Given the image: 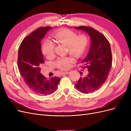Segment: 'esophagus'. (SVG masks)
Instances as JSON below:
<instances>
[{
	"mask_svg": "<svg viewBox=\"0 0 131 131\" xmlns=\"http://www.w3.org/2000/svg\"><path fill=\"white\" fill-rule=\"evenodd\" d=\"M69 73V71H65V72H62V74H67Z\"/></svg>",
	"mask_w": 131,
	"mask_h": 131,
	"instance_id": "1",
	"label": "esophagus"
}]
</instances>
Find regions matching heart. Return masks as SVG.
<instances>
[{"mask_svg":"<svg viewBox=\"0 0 131 131\" xmlns=\"http://www.w3.org/2000/svg\"><path fill=\"white\" fill-rule=\"evenodd\" d=\"M53 37L58 42L66 46L67 52L77 57L82 56L87 45L88 40L85 35H77L69 29H63L55 32ZM54 47L55 45L52 41L45 40L41 45L42 53L46 58L50 59L54 57ZM74 61V58L71 56L60 57L57 58L55 65L59 69L66 70L70 68Z\"/></svg>","mask_w":131,"mask_h":131,"instance_id":"1","label":"heart"}]
</instances>
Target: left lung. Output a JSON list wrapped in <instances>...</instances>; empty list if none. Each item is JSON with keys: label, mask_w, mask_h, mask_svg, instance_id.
I'll list each match as a JSON object with an SVG mask.
<instances>
[{"label": "left lung", "mask_w": 131, "mask_h": 131, "mask_svg": "<svg viewBox=\"0 0 131 131\" xmlns=\"http://www.w3.org/2000/svg\"><path fill=\"white\" fill-rule=\"evenodd\" d=\"M75 29L85 31L91 41L88 54L81 62L84 68H88L89 73L85 77L80 78L75 86L82 93H92L97 90L107 79L112 61L111 45L106 37L93 28L81 26ZM79 72L82 75V72Z\"/></svg>", "instance_id": "1"}]
</instances>
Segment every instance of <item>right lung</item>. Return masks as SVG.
<instances>
[{"label": "right lung", "mask_w": 131, "mask_h": 131, "mask_svg": "<svg viewBox=\"0 0 131 131\" xmlns=\"http://www.w3.org/2000/svg\"><path fill=\"white\" fill-rule=\"evenodd\" d=\"M52 28H40L22 41L18 53V69L27 85L39 95H47L56 91L60 81L58 77L46 78L40 73V65L45 62L41 52L42 39Z\"/></svg>", "instance_id": "add662e5"}]
</instances>
